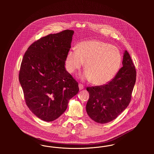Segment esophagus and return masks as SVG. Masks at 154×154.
Segmentation results:
<instances>
[{
    "mask_svg": "<svg viewBox=\"0 0 154 154\" xmlns=\"http://www.w3.org/2000/svg\"><path fill=\"white\" fill-rule=\"evenodd\" d=\"M79 87L80 90H81V89H82L84 88V85L82 84H79Z\"/></svg>",
    "mask_w": 154,
    "mask_h": 154,
    "instance_id": "34e87169",
    "label": "esophagus"
}]
</instances>
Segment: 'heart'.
<instances>
[{"mask_svg":"<svg viewBox=\"0 0 154 154\" xmlns=\"http://www.w3.org/2000/svg\"><path fill=\"white\" fill-rule=\"evenodd\" d=\"M122 62L117 47L99 40L81 42L77 48L67 52L65 60L67 71L74 73L85 63L86 70L81 78L101 85L111 80L117 74Z\"/></svg>","mask_w":154,"mask_h":154,"instance_id":"b5f03b06","label":"heart"}]
</instances>
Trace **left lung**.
<instances>
[{
    "label": "left lung",
    "instance_id": "1",
    "mask_svg": "<svg viewBox=\"0 0 154 154\" xmlns=\"http://www.w3.org/2000/svg\"><path fill=\"white\" fill-rule=\"evenodd\" d=\"M123 66L106 84L87 87L86 105L89 117L96 122L106 124L115 119L128 106L136 80V71L128 52L124 53Z\"/></svg>",
    "mask_w": 154,
    "mask_h": 154
}]
</instances>
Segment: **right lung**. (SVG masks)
I'll return each mask as SVG.
<instances>
[{
  "label": "right lung",
  "mask_w": 154,
  "mask_h": 154,
  "mask_svg": "<svg viewBox=\"0 0 154 154\" xmlns=\"http://www.w3.org/2000/svg\"><path fill=\"white\" fill-rule=\"evenodd\" d=\"M73 33L65 30L43 37L30 45L22 59L19 81L25 102L46 122L59 117L79 91L78 82L65 67Z\"/></svg>",
  "instance_id": "obj_1"
}]
</instances>
